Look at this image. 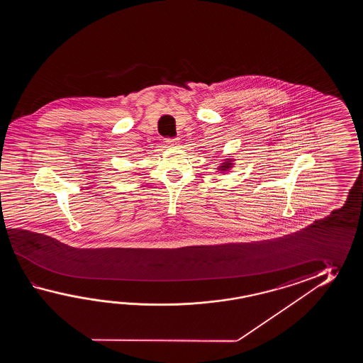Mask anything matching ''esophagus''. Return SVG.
<instances>
[{
    "label": "esophagus",
    "mask_w": 363,
    "mask_h": 363,
    "mask_svg": "<svg viewBox=\"0 0 363 363\" xmlns=\"http://www.w3.org/2000/svg\"><path fill=\"white\" fill-rule=\"evenodd\" d=\"M178 143L177 138H166V144H169V145H177Z\"/></svg>",
    "instance_id": "obj_1"
}]
</instances>
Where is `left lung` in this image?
I'll use <instances>...</instances> for the list:
<instances>
[{
  "label": "left lung",
  "mask_w": 363,
  "mask_h": 363,
  "mask_svg": "<svg viewBox=\"0 0 363 363\" xmlns=\"http://www.w3.org/2000/svg\"><path fill=\"white\" fill-rule=\"evenodd\" d=\"M232 166V163H230V161H227V162L225 163H223V166H220V169H222V170H225V169H230V167H231Z\"/></svg>",
  "instance_id": "1"
}]
</instances>
